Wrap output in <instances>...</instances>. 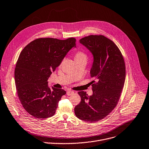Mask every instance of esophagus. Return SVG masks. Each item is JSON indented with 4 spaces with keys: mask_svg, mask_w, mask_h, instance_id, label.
Listing matches in <instances>:
<instances>
[{
    "mask_svg": "<svg viewBox=\"0 0 149 149\" xmlns=\"http://www.w3.org/2000/svg\"><path fill=\"white\" fill-rule=\"evenodd\" d=\"M66 94L68 95H71L74 94V91H73L72 90H68L66 92Z\"/></svg>",
    "mask_w": 149,
    "mask_h": 149,
    "instance_id": "esophagus-1",
    "label": "esophagus"
}]
</instances>
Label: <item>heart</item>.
Listing matches in <instances>:
<instances>
[{
  "mask_svg": "<svg viewBox=\"0 0 149 149\" xmlns=\"http://www.w3.org/2000/svg\"><path fill=\"white\" fill-rule=\"evenodd\" d=\"M88 59L87 54L83 50L77 51L74 54V61L75 62L79 61H86ZM62 63H61L59 66H61Z\"/></svg>",
  "mask_w": 149,
  "mask_h": 149,
  "instance_id": "b5f03b06",
  "label": "heart"
}]
</instances>
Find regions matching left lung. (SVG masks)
Segmentation results:
<instances>
[{
  "label": "left lung",
  "instance_id": "obj_1",
  "mask_svg": "<svg viewBox=\"0 0 149 149\" xmlns=\"http://www.w3.org/2000/svg\"><path fill=\"white\" fill-rule=\"evenodd\" d=\"M93 54L90 70L93 95L78 92L81 97L74 108L76 116L81 120L94 122L105 118L115 108L123 88L126 67L122 54L116 45L102 35H90L80 40Z\"/></svg>",
  "mask_w": 149,
  "mask_h": 149
}]
</instances>
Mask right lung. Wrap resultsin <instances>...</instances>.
Masks as SVG:
<instances>
[{
    "mask_svg": "<svg viewBox=\"0 0 149 149\" xmlns=\"http://www.w3.org/2000/svg\"><path fill=\"white\" fill-rule=\"evenodd\" d=\"M76 40L40 38L23 49L16 63L15 79L17 94L24 109L37 118L52 116L66 92L48 85L52 72L73 47Z\"/></svg>",
    "mask_w": 149,
    "mask_h": 149,
    "instance_id": "obj_1",
    "label": "right lung"
}]
</instances>
